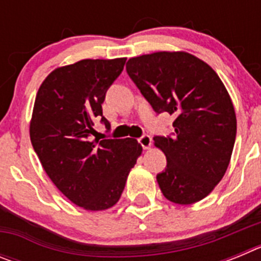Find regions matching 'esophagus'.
<instances>
[{
	"label": "esophagus",
	"instance_id": "obj_1",
	"mask_svg": "<svg viewBox=\"0 0 261 261\" xmlns=\"http://www.w3.org/2000/svg\"><path fill=\"white\" fill-rule=\"evenodd\" d=\"M138 144L141 145L144 149H149L151 146V137L149 135H142L138 138Z\"/></svg>",
	"mask_w": 261,
	"mask_h": 261
}]
</instances>
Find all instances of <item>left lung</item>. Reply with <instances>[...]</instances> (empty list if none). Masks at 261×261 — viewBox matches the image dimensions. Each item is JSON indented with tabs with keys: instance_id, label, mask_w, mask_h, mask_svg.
Instances as JSON below:
<instances>
[{
	"instance_id": "1",
	"label": "left lung",
	"mask_w": 261,
	"mask_h": 261,
	"mask_svg": "<svg viewBox=\"0 0 261 261\" xmlns=\"http://www.w3.org/2000/svg\"><path fill=\"white\" fill-rule=\"evenodd\" d=\"M126 73L156 114L175 117L171 135L153 138L167 159L156 175L163 196L180 205L200 201L225 175L237 136L234 106L222 81L186 52L133 57Z\"/></svg>"
}]
</instances>
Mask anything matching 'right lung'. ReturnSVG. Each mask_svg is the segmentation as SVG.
Here are the masks:
<instances>
[{
	"instance_id": "right-lung-1",
	"label": "right lung",
	"mask_w": 261,
	"mask_h": 261,
	"mask_svg": "<svg viewBox=\"0 0 261 261\" xmlns=\"http://www.w3.org/2000/svg\"><path fill=\"white\" fill-rule=\"evenodd\" d=\"M126 59L81 60L53 70L39 87L30 124L36 155L53 184L86 211L119 201L126 176L142 151L133 138H105L110 132L102 103Z\"/></svg>"
}]
</instances>
